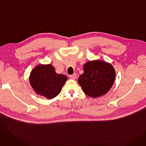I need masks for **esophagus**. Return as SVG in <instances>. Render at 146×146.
Masks as SVG:
<instances>
[{"mask_svg": "<svg viewBox=\"0 0 146 146\" xmlns=\"http://www.w3.org/2000/svg\"><path fill=\"white\" fill-rule=\"evenodd\" d=\"M76 78H77V74H76V73H74L73 74L70 76V78L72 79H73V80H75L76 79Z\"/></svg>", "mask_w": 146, "mask_h": 146, "instance_id": "1", "label": "esophagus"}]
</instances>
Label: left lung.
Masks as SVG:
<instances>
[{"label":"left lung","instance_id":"obj_1","mask_svg":"<svg viewBox=\"0 0 146 146\" xmlns=\"http://www.w3.org/2000/svg\"><path fill=\"white\" fill-rule=\"evenodd\" d=\"M83 73L78 79L83 92L96 98L106 94L112 88L115 79V70L106 61L95 60L83 65Z\"/></svg>","mask_w":146,"mask_h":146}]
</instances>
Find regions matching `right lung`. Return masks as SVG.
Returning a JSON list of instances; mask_svg holds the SVG:
<instances>
[{
	"label": "right lung",
	"mask_w": 146,
	"mask_h": 146,
	"mask_svg": "<svg viewBox=\"0 0 146 146\" xmlns=\"http://www.w3.org/2000/svg\"><path fill=\"white\" fill-rule=\"evenodd\" d=\"M67 80L63 74H57L51 64L36 66L29 76V83L35 92L48 99L56 97Z\"/></svg>",
	"instance_id": "obj_1"
}]
</instances>
